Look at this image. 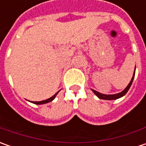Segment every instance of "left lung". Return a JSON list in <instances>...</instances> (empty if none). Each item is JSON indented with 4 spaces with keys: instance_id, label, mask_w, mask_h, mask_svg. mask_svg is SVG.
Returning <instances> with one entry per match:
<instances>
[{
    "instance_id": "left-lung-1",
    "label": "left lung",
    "mask_w": 146,
    "mask_h": 146,
    "mask_svg": "<svg viewBox=\"0 0 146 146\" xmlns=\"http://www.w3.org/2000/svg\"><path fill=\"white\" fill-rule=\"evenodd\" d=\"M135 70H136V67H135ZM134 76H135V71H134V74H133V76H132V80H131V81L129 83V84L127 86V88L123 91V92H121L119 93H117V94H113V95H106V94H102V93H100L97 92V91H95V90H93V92L97 96H98V98H100V99H104V100H115V99H118V98H121V97H123V96H124L127 93V91L129 90V88L131 87V85H132V81H133V79H134Z\"/></svg>"
}]
</instances>
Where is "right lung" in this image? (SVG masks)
<instances>
[{
  "label": "right lung",
  "instance_id": "obj_1",
  "mask_svg": "<svg viewBox=\"0 0 146 146\" xmlns=\"http://www.w3.org/2000/svg\"><path fill=\"white\" fill-rule=\"evenodd\" d=\"M58 93H55V94L53 95V97H51V98H48V99H47V100H44V101H41V102H33V103H34V104H38V105H40V104L48 103V102H51V101H53V99L55 98V97H56V95L58 94Z\"/></svg>",
  "mask_w": 146,
  "mask_h": 146
}]
</instances>
